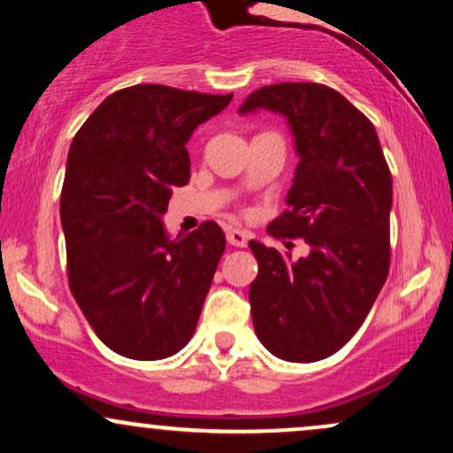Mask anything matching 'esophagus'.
Masks as SVG:
<instances>
[{"label": "esophagus", "mask_w": 453, "mask_h": 453, "mask_svg": "<svg viewBox=\"0 0 453 453\" xmlns=\"http://www.w3.org/2000/svg\"><path fill=\"white\" fill-rule=\"evenodd\" d=\"M226 238H227V242L234 244V247H247L249 232L236 230V227H230V230L226 232Z\"/></svg>", "instance_id": "obj_1"}]
</instances>
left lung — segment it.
<instances>
[{
	"label": "left lung",
	"mask_w": 453,
	"mask_h": 453,
	"mask_svg": "<svg viewBox=\"0 0 453 453\" xmlns=\"http://www.w3.org/2000/svg\"><path fill=\"white\" fill-rule=\"evenodd\" d=\"M257 111L285 117L300 159L288 211L268 232L304 238L309 253L294 259L249 242L253 327L280 360H324L356 334L388 279L392 174L372 123L330 87H262L238 108Z\"/></svg>",
	"instance_id": "left-lung-1"
}]
</instances>
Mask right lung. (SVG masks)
<instances>
[{"instance_id": "1", "label": "right lung", "mask_w": 453, "mask_h": 453, "mask_svg": "<svg viewBox=\"0 0 453 453\" xmlns=\"http://www.w3.org/2000/svg\"><path fill=\"white\" fill-rule=\"evenodd\" d=\"M230 96L134 85L78 129L61 189L67 279L96 334L119 356L164 360L194 336L226 236L204 221L170 238L173 187L189 183L187 142Z\"/></svg>"}]
</instances>
